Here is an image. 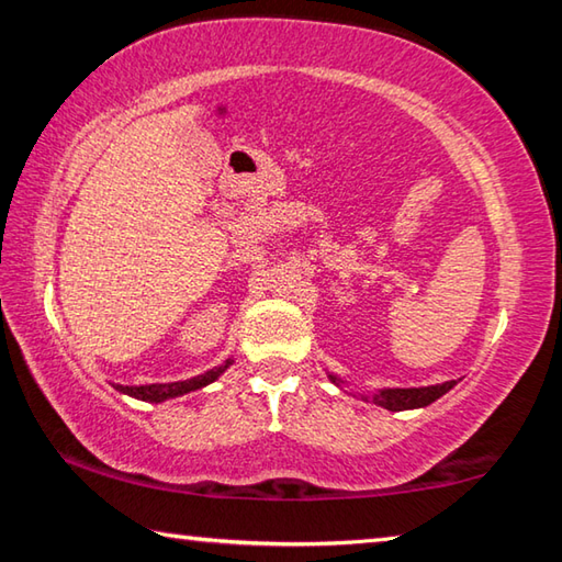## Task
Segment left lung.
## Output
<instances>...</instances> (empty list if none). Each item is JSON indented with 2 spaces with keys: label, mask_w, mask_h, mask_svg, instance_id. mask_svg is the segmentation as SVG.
Wrapping results in <instances>:
<instances>
[{
  "label": "left lung",
  "mask_w": 562,
  "mask_h": 562,
  "mask_svg": "<svg viewBox=\"0 0 562 562\" xmlns=\"http://www.w3.org/2000/svg\"><path fill=\"white\" fill-rule=\"evenodd\" d=\"M331 382L337 386L341 384V379L335 374H329ZM456 382H443V384H434V386H414V389H379L372 396H361L364 402H374L376 406H384L389 412H406V408H424L429 406L436 398H441L449 389H453Z\"/></svg>",
  "instance_id": "obj_1"
}]
</instances>
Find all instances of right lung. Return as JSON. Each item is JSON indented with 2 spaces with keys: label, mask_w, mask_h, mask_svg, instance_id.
<instances>
[{
  "label": "right lung",
  "mask_w": 562,
  "mask_h": 562,
  "mask_svg": "<svg viewBox=\"0 0 562 562\" xmlns=\"http://www.w3.org/2000/svg\"><path fill=\"white\" fill-rule=\"evenodd\" d=\"M231 364H233V359H225V364L207 369L205 374H198V376H193V379H186V382L146 384V386H123V384H116V389H119L121 394H128V396H133V398H140V402L160 404V402H166V398L183 396V394L195 392V389H203V386H207V384H213L215 379L221 376Z\"/></svg>",
  "instance_id": "right-lung-1"
}]
</instances>
